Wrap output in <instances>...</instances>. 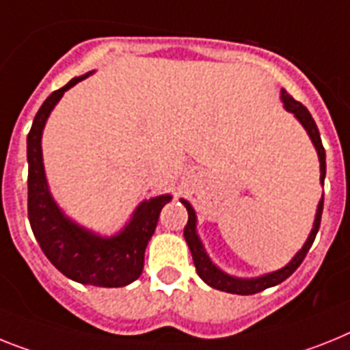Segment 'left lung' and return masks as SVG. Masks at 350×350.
I'll return each instance as SVG.
<instances>
[{
  "instance_id": "8db88e82",
  "label": "left lung",
  "mask_w": 350,
  "mask_h": 350,
  "mask_svg": "<svg viewBox=\"0 0 350 350\" xmlns=\"http://www.w3.org/2000/svg\"><path fill=\"white\" fill-rule=\"evenodd\" d=\"M281 101H283L284 110L293 113V117L301 122V126L306 130L308 137H310L311 144L315 146L317 157H319L320 161V185L324 187V180H325V151L324 146H322V140H320V133L319 128H317L315 120L311 117V113L308 111V108L304 105H301L299 101L290 96L288 92L284 89H281ZM181 204H185L187 211H189V222L185 226V240L189 243V249L192 252L193 258V265H196V270H198L199 278L206 284H210L211 288L220 290V292H228V293H237V295H252V293L263 292L265 288H270V286H275V284L283 283L286 278L297 270V267L301 265L304 256L310 251L311 243L315 240L317 233H319L320 228V219H322V208H324V193H322V198L319 201V206H317V213H315V220H313V228H311L310 234H308L306 242L295 252V256L286 263L281 269L274 270V272H267V274L256 275V278H237V275H231L228 272L217 267L211 258L208 256L206 249L202 245L201 239H199L198 234V215H196V210L192 208L187 199H180Z\"/></svg>"
}]
</instances>
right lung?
<instances>
[{
	"label": "right lung",
	"mask_w": 350,
	"mask_h": 350,
	"mask_svg": "<svg viewBox=\"0 0 350 350\" xmlns=\"http://www.w3.org/2000/svg\"><path fill=\"white\" fill-rule=\"evenodd\" d=\"M94 70L76 76L62 89L49 94L33 119L26 140L28 154V219L42 252L62 274L81 284L119 288L139 280L144 252L157 230L161 208L170 193L144 199L119 233L103 237L66 215L49 190L42 158V131L62 96L89 78Z\"/></svg>",
	"instance_id": "obj_1"
}]
</instances>
